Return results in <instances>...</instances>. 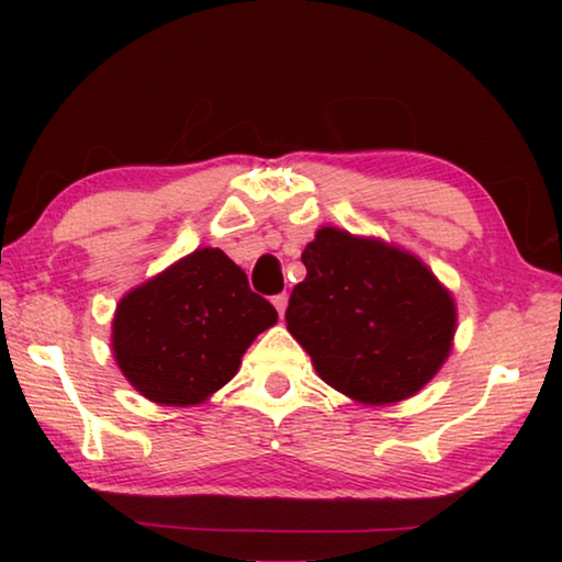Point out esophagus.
<instances>
[{
    "mask_svg": "<svg viewBox=\"0 0 562 562\" xmlns=\"http://www.w3.org/2000/svg\"><path fill=\"white\" fill-rule=\"evenodd\" d=\"M286 304H289V296L286 294H276L273 296V306L279 310V314L283 317V312H286Z\"/></svg>",
    "mask_w": 562,
    "mask_h": 562,
    "instance_id": "esophagus-1",
    "label": "esophagus"
}]
</instances>
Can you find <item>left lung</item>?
I'll list each match as a JSON object with an SVG mask.
<instances>
[{
	"label": "left lung",
	"instance_id": "left-lung-1",
	"mask_svg": "<svg viewBox=\"0 0 562 562\" xmlns=\"http://www.w3.org/2000/svg\"><path fill=\"white\" fill-rule=\"evenodd\" d=\"M286 329L327 386L366 406L404 402L452 350L456 299L425 260L381 237L319 227L302 252Z\"/></svg>",
	"mask_w": 562,
	"mask_h": 562
}]
</instances>
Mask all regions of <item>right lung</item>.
<instances>
[{
    "label": "right lung",
    "instance_id": "add662e5",
    "mask_svg": "<svg viewBox=\"0 0 562 562\" xmlns=\"http://www.w3.org/2000/svg\"><path fill=\"white\" fill-rule=\"evenodd\" d=\"M279 312L220 248H196L120 299L112 352L137 394L194 406L225 386Z\"/></svg>",
    "mask_w": 562,
    "mask_h": 562
}]
</instances>
